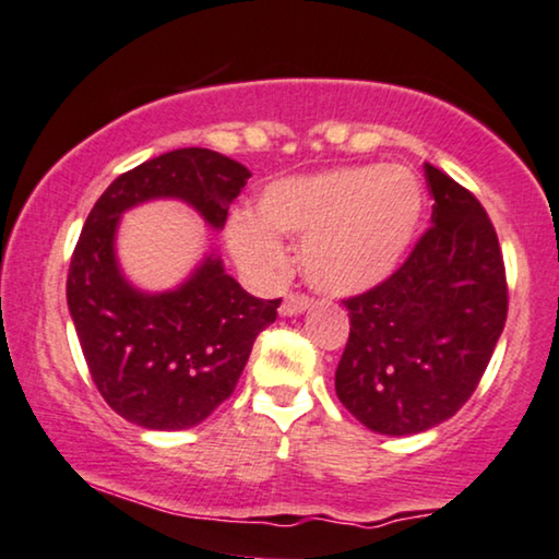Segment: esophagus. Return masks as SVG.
Here are the masks:
<instances>
[{
  "mask_svg": "<svg viewBox=\"0 0 559 559\" xmlns=\"http://www.w3.org/2000/svg\"><path fill=\"white\" fill-rule=\"evenodd\" d=\"M311 307V299L304 294H288L281 304V317H296Z\"/></svg>",
  "mask_w": 559,
  "mask_h": 559,
  "instance_id": "34e87169",
  "label": "esophagus"
}]
</instances>
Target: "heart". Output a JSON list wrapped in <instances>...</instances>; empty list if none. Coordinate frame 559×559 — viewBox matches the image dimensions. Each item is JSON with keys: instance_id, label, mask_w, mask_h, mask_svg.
<instances>
[{"instance_id": "heart-1", "label": "heart", "mask_w": 559, "mask_h": 559, "mask_svg": "<svg viewBox=\"0 0 559 559\" xmlns=\"http://www.w3.org/2000/svg\"><path fill=\"white\" fill-rule=\"evenodd\" d=\"M424 212L419 178L404 166H349L281 178L260 193L255 214L227 222L237 263L260 281L286 271L281 242L304 245V275L326 296L368 292L396 271Z\"/></svg>"}]
</instances>
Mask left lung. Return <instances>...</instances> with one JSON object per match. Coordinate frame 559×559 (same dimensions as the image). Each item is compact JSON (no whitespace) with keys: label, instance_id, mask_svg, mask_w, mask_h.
<instances>
[{"label":"left lung","instance_id":"8db88e82","mask_svg":"<svg viewBox=\"0 0 559 559\" xmlns=\"http://www.w3.org/2000/svg\"><path fill=\"white\" fill-rule=\"evenodd\" d=\"M431 227L396 273L345 299L334 373L342 406L378 435H419L455 416L486 373L509 311L501 245L465 186L424 163Z\"/></svg>","mask_w":559,"mask_h":559}]
</instances>
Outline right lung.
Segmentation results:
<instances>
[{
    "label": "right lung",
    "mask_w": 559,
    "mask_h": 559,
    "mask_svg": "<svg viewBox=\"0 0 559 559\" xmlns=\"http://www.w3.org/2000/svg\"><path fill=\"white\" fill-rule=\"evenodd\" d=\"M248 178L250 170L227 155L181 147L115 178L84 222L66 299L94 385L138 427H197L233 396L281 299L250 296L214 250L174 292H140L117 263L119 217L151 199H181L222 229Z\"/></svg>",
    "instance_id": "obj_1"
}]
</instances>
